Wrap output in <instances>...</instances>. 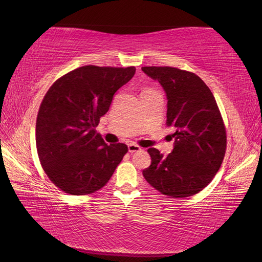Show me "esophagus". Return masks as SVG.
<instances>
[{
  "mask_svg": "<svg viewBox=\"0 0 262 262\" xmlns=\"http://www.w3.org/2000/svg\"><path fill=\"white\" fill-rule=\"evenodd\" d=\"M128 149H129L130 153H134V152H139V150H141V147L137 144L131 143V144L128 145Z\"/></svg>",
  "mask_w": 262,
  "mask_h": 262,
  "instance_id": "1",
  "label": "esophagus"
}]
</instances>
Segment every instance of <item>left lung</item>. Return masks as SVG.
Here are the masks:
<instances>
[{
	"label": "left lung",
	"mask_w": 262,
	"mask_h": 262,
	"mask_svg": "<svg viewBox=\"0 0 262 262\" xmlns=\"http://www.w3.org/2000/svg\"><path fill=\"white\" fill-rule=\"evenodd\" d=\"M167 97V123L173 148L167 156L147 149L148 184L165 195L186 198L207 187L216 175L226 149V131L212 92L194 73L170 67H143Z\"/></svg>",
	"instance_id": "left-lung-1"
}]
</instances>
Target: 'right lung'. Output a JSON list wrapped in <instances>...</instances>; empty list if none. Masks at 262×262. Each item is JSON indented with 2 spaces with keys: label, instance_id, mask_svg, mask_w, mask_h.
Here are the masks:
<instances>
[{
  "label": "right lung",
  "instance_id": "obj_1",
  "mask_svg": "<svg viewBox=\"0 0 262 262\" xmlns=\"http://www.w3.org/2000/svg\"><path fill=\"white\" fill-rule=\"evenodd\" d=\"M136 68L85 66L60 77L47 92L36 122V146L43 170L62 191L83 195L104 187L128 146L106 144L96 126L115 93Z\"/></svg>",
  "mask_w": 262,
  "mask_h": 262
}]
</instances>
